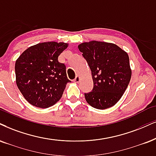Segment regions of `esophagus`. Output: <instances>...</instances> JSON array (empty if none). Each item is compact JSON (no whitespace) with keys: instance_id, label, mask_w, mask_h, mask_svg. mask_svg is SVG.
I'll list each match as a JSON object with an SVG mask.
<instances>
[{"instance_id":"esophagus-1","label":"esophagus","mask_w":156,"mask_h":156,"mask_svg":"<svg viewBox=\"0 0 156 156\" xmlns=\"http://www.w3.org/2000/svg\"><path fill=\"white\" fill-rule=\"evenodd\" d=\"M80 77L79 76H76V77H75V79L74 80V82H75V83H78L79 82H80Z\"/></svg>"}]
</instances>
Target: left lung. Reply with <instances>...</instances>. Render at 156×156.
<instances>
[{
	"mask_svg": "<svg viewBox=\"0 0 156 156\" xmlns=\"http://www.w3.org/2000/svg\"><path fill=\"white\" fill-rule=\"evenodd\" d=\"M78 48L89 65L93 80L92 92L84 93L86 101L101 110L113 106L131 80L127 53L116 44L95 40L80 44Z\"/></svg>",
	"mask_w": 156,
	"mask_h": 156,
	"instance_id": "1",
	"label": "left lung"
}]
</instances>
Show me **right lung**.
Here are the masks:
<instances>
[{
    "instance_id": "1",
    "label": "right lung",
    "mask_w": 156,
    "mask_h": 156,
    "mask_svg": "<svg viewBox=\"0 0 156 156\" xmlns=\"http://www.w3.org/2000/svg\"><path fill=\"white\" fill-rule=\"evenodd\" d=\"M68 43L45 42L28 48L15 63L16 82L25 99L35 107L46 108L57 103L71 81L59 55Z\"/></svg>"
}]
</instances>
